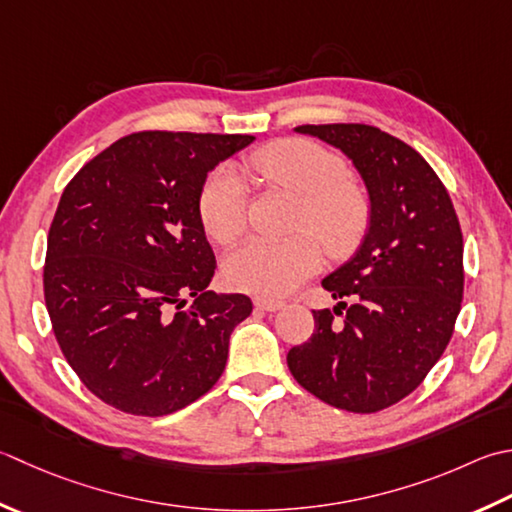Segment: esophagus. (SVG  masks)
Instances as JSON below:
<instances>
[{"label": "esophagus", "mask_w": 512, "mask_h": 512, "mask_svg": "<svg viewBox=\"0 0 512 512\" xmlns=\"http://www.w3.org/2000/svg\"><path fill=\"white\" fill-rule=\"evenodd\" d=\"M284 306V302H279V299H268V297H257L255 299V308L257 310H266V313H275Z\"/></svg>", "instance_id": "obj_1"}]
</instances>
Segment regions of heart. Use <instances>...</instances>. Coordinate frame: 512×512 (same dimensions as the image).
Segmentation results:
<instances>
[{
  "label": "heart",
  "instance_id": "b5f03b06",
  "mask_svg": "<svg viewBox=\"0 0 512 512\" xmlns=\"http://www.w3.org/2000/svg\"><path fill=\"white\" fill-rule=\"evenodd\" d=\"M248 170L266 184L302 197L297 226L286 239H250L224 259L228 286L250 295L282 297L324 264V245L342 255L364 233L370 217L366 190L348 177L344 159L308 139H284L248 157ZM199 219L210 239L228 246L248 226V188L233 166H219L199 193Z\"/></svg>",
  "mask_w": 512,
  "mask_h": 512
}]
</instances>
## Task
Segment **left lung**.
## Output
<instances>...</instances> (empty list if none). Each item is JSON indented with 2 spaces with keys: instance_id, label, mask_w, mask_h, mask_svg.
<instances>
[{
  "instance_id": "left-lung-1",
  "label": "left lung",
  "mask_w": 512,
  "mask_h": 512,
  "mask_svg": "<svg viewBox=\"0 0 512 512\" xmlns=\"http://www.w3.org/2000/svg\"><path fill=\"white\" fill-rule=\"evenodd\" d=\"M295 130L353 162L370 222L357 253L322 282L339 304L313 310V335L288 350V368L322 402L377 413L413 393L453 337L464 295L462 228L442 179L402 139L366 124Z\"/></svg>"
}]
</instances>
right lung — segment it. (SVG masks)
Listing matches in <instances>:
<instances>
[{
  "label": "right lung",
  "mask_w": 512,
  "mask_h": 512,
  "mask_svg": "<svg viewBox=\"0 0 512 512\" xmlns=\"http://www.w3.org/2000/svg\"><path fill=\"white\" fill-rule=\"evenodd\" d=\"M253 139L144 130L64 188L48 230L46 308L66 362L104 404L162 417L222 377L230 333L253 302L208 290L217 262L199 193Z\"/></svg>",
  "instance_id": "1"
}]
</instances>
